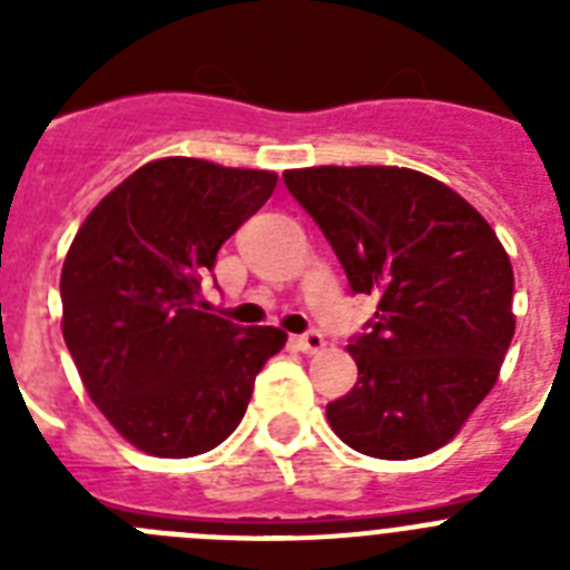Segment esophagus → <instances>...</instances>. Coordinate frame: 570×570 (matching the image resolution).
<instances>
[{
	"mask_svg": "<svg viewBox=\"0 0 570 570\" xmlns=\"http://www.w3.org/2000/svg\"><path fill=\"white\" fill-rule=\"evenodd\" d=\"M296 342H299V347L305 351V354H320L322 347H325V336H322L316 328L299 334V336H296Z\"/></svg>",
	"mask_w": 570,
	"mask_h": 570,
	"instance_id": "1",
	"label": "esophagus"
}]
</instances>
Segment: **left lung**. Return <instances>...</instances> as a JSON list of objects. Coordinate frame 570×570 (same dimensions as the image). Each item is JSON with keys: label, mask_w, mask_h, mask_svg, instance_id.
Listing matches in <instances>:
<instances>
[{"label": "left lung", "mask_w": 570, "mask_h": 570, "mask_svg": "<svg viewBox=\"0 0 570 570\" xmlns=\"http://www.w3.org/2000/svg\"><path fill=\"white\" fill-rule=\"evenodd\" d=\"M351 294L380 299L351 336L360 376L328 402L334 434L380 460L445 445L500 376L513 340V271L491 225L456 190L407 168L285 170Z\"/></svg>", "instance_id": "obj_1"}]
</instances>
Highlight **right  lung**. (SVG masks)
Returning <instances> with one entry per match:
<instances>
[{
  "instance_id": "obj_1",
  "label": "right lung",
  "mask_w": 570,
  "mask_h": 570,
  "mask_svg": "<svg viewBox=\"0 0 570 570\" xmlns=\"http://www.w3.org/2000/svg\"><path fill=\"white\" fill-rule=\"evenodd\" d=\"M276 188L271 170L170 156L116 185L62 265V334L90 400L139 451L205 454L234 434L262 365L285 345L199 308L223 242Z\"/></svg>"
}]
</instances>
